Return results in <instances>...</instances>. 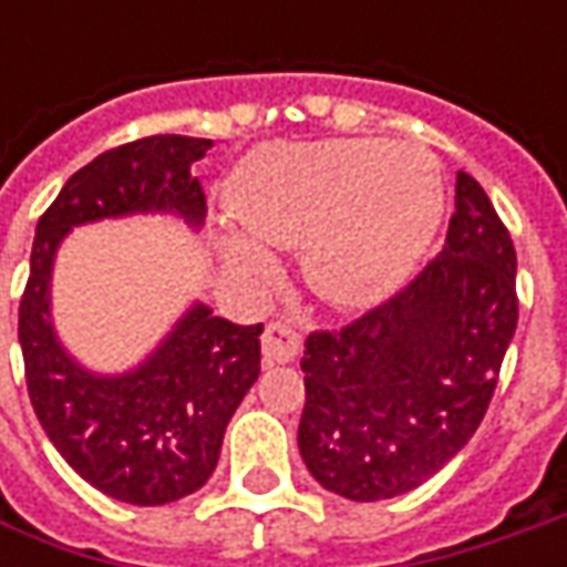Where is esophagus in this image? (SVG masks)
<instances>
[{
  "label": "esophagus",
  "mask_w": 567,
  "mask_h": 567,
  "mask_svg": "<svg viewBox=\"0 0 567 567\" xmlns=\"http://www.w3.org/2000/svg\"><path fill=\"white\" fill-rule=\"evenodd\" d=\"M261 357H265L268 365L293 362L299 357V334H296L290 324L274 321V324L265 328V334H261Z\"/></svg>",
  "instance_id": "obj_1"
}]
</instances>
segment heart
Listing matches in <instances>:
<instances>
[{"mask_svg": "<svg viewBox=\"0 0 567 567\" xmlns=\"http://www.w3.org/2000/svg\"><path fill=\"white\" fill-rule=\"evenodd\" d=\"M442 173L420 144L372 138L271 147L233 179L241 227L217 229L239 280H268L274 249H302L318 293L340 306L375 299L416 268L442 217Z\"/></svg>", "mask_w": 567, "mask_h": 567, "instance_id": "obj_1", "label": "heart"}]
</instances>
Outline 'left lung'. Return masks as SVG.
<instances>
[{
	"label": "left lung",
	"mask_w": 567,
	"mask_h": 567,
	"mask_svg": "<svg viewBox=\"0 0 567 567\" xmlns=\"http://www.w3.org/2000/svg\"><path fill=\"white\" fill-rule=\"evenodd\" d=\"M514 274L489 195L457 173L439 258L360 321L306 340L299 454L324 489L394 498L467 445L517 328Z\"/></svg>",
	"instance_id": "left-lung-1"
}]
</instances>
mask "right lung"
I'll return each instance as SVG.
<instances>
[{
	"label": "right lung",
	"instance_id": "obj_1",
	"mask_svg": "<svg viewBox=\"0 0 567 567\" xmlns=\"http://www.w3.org/2000/svg\"><path fill=\"white\" fill-rule=\"evenodd\" d=\"M210 142L151 135L81 166L37 224L18 340L33 413L84 483L128 505H166L202 489L224 432L261 372V324H233L192 302L164 340L125 372H94L55 334L53 265L75 227L169 214L205 227V192L192 164Z\"/></svg>",
	"mask_w": 567,
	"mask_h": 567
}]
</instances>
